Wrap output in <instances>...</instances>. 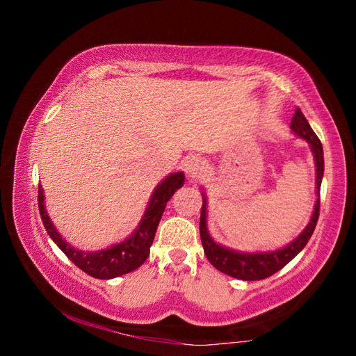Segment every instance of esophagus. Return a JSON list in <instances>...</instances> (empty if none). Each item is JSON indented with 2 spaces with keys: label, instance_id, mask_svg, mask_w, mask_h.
I'll return each mask as SVG.
<instances>
[{
  "label": "esophagus",
  "instance_id": "34e87169",
  "mask_svg": "<svg viewBox=\"0 0 356 356\" xmlns=\"http://www.w3.org/2000/svg\"><path fill=\"white\" fill-rule=\"evenodd\" d=\"M204 170H206V163L201 159H197V156H193V159L188 160V163H186V174L191 179L200 177Z\"/></svg>",
  "mask_w": 356,
  "mask_h": 356
}]
</instances>
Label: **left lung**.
<instances>
[{
  "mask_svg": "<svg viewBox=\"0 0 356 356\" xmlns=\"http://www.w3.org/2000/svg\"><path fill=\"white\" fill-rule=\"evenodd\" d=\"M291 129L298 136L311 144L312 154L316 159V184H317V201L314 206V212H312L309 225L300 236L293 240L291 245L284 246V248L276 250L272 252H254V254H243V252L231 251L225 248V246L216 245L212 238H210L207 232L206 225V200H202V209H201V220H200V232H201V242L204 246V252L209 259V262L213 265L216 270L226 273L232 278L245 280V281H257L265 280L273 273L280 272V270L289 264L292 259L298 254V252L305 248L306 243L314 232L318 213H321V184L323 176V149L322 143L318 140L314 130L306 120L305 114L301 113L300 108H297L293 113Z\"/></svg>",
  "mask_w": 356,
  "mask_h": 356,
  "instance_id": "8db88e82",
  "label": "left lung"
}]
</instances>
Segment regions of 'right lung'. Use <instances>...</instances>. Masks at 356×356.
Instances as JSON below:
<instances>
[{"instance_id":"right-lung-1","label":"right lung","mask_w":356,"mask_h":356,"mask_svg":"<svg viewBox=\"0 0 356 356\" xmlns=\"http://www.w3.org/2000/svg\"><path fill=\"white\" fill-rule=\"evenodd\" d=\"M184 180L185 177L182 172H174L171 176H168L154 191V195L149 201V207L140 222V227L134 232V236L124 240L122 243L110 246L108 250H102L97 252L78 251L75 248H72L65 240H63V237L56 232L55 226L51 225V221L45 212L44 193H42L40 186L38 195L39 213L48 236L53 238V242L59 246V250H61L78 268L83 270V272L88 273L89 276H94V278L111 280L116 278V276L134 272V270L141 267V265L146 262L150 252V245L154 242L155 231L156 227H159L161 215L165 212L166 202L170 201L174 193L184 185Z\"/></svg>"}]
</instances>
